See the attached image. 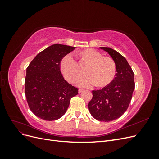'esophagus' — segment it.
<instances>
[{
	"instance_id": "34e87169",
	"label": "esophagus",
	"mask_w": 159,
	"mask_h": 159,
	"mask_svg": "<svg viewBox=\"0 0 159 159\" xmlns=\"http://www.w3.org/2000/svg\"><path fill=\"white\" fill-rule=\"evenodd\" d=\"M84 89H81V88H80L79 89H78V91H79V93H80V92H81V91H82Z\"/></svg>"
}]
</instances>
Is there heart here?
<instances>
[{
    "instance_id": "1",
    "label": "heart",
    "mask_w": 159,
    "mask_h": 159,
    "mask_svg": "<svg viewBox=\"0 0 159 159\" xmlns=\"http://www.w3.org/2000/svg\"><path fill=\"white\" fill-rule=\"evenodd\" d=\"M80 56L90 63V65L86 71L88 75L80 77L77 81V85L85 88L96 85L99 87H104L113 80L117 66L111 57L103 56L102 53L93 49H86L81 52ZM60 70L64 78L71 83L75 82L80 74L78 61L70 54L62 58Z\"/></svg>"
}]
</instances>
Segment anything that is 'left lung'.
Segmentation results:
<instances>
[{"instance_id": "1", "label": "left lung", "mask_w": 159, "mask_h": 159, "mask_svg": "<svg viewBox=\"0 0 159 159\" xmlns=\"http://www.w3.org/2000/svg\"><path fill=\"white\" fill-rule=\"evenodd\" d=\"M100 48L108 52L117 66L115 78L102 89L92 91L93 97L88 103L91 115L100 121L109 122L126 111L134 89V73L125 57L108 47Z\"/></svg>"}]
</instances>
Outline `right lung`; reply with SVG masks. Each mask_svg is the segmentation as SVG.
<instances>
[{"label":"right lung","instance_id":"add662e5","mask_svg":"<svg viewBox=\"0 0 159 159\" xmlns=\"http://www.w3.org/2000/svg\"><path fill=\"white\" fill-rule=\"evenodd\" d=\"M75 48L53 44L40 52L26 68L25 95L31 111L46 121H55L66 113L78 89L64 80L60 71L63 57Z\"/></svg>","mask_w":159,"mask_h":159}]
</instances>
